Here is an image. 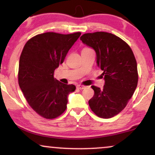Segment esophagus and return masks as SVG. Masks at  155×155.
I'll use <instances>...</instances> for the list:
<instances>
[{
  "label": "esophagus",
  "instance_id": "obj_1",
  "mask_svg": "<svg viewBox=\"0 0 155 155\" xmlns=\"http://www.w3.org/2000/svg\"><path fill=\"white\" fill-rule=\"evenodd\" d=\"M86 87L85 86H82V85H77L76 86V88L79 89V90H83V89H84Z\"/></svg>",
  "mask_w": 155,
  "mask_h": 155
}]
</instances>
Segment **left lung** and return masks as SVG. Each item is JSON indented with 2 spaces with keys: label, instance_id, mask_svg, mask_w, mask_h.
Returning a JSON list of instances; mask_svg holds the SVG:
<instances>
[{
  "label": "left lung",
  "instance_id": "8db88e82",
  "mask_svg": "<svg viewBox=\"0 0 155 155\" xmlns=\"http://www.w3.org/2000/svg\"><path fill=\"white\" fill-rule=\"evenodd\" d=\"M80 40L95 50L97 67L104 71V88L92 86L95 93L89 106L99 117L111 118L124 109L137 87L136 58L128 44L112 33H85Z\"/></svg>",
  "mask_w": 155,
  "mask_h": 155
}]
</instances>
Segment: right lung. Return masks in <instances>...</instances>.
I'll return each mask as SVG.
<instances>
[{
	"mask_svg": "<svg viewBox=\"0 0 155 155\" xmlns=\"http://www.w3.org/2000/svg\"><path fill=\"white\" fill-rule=\"evenodd\" d=\"M81 33L60 34L48 32L33 37L25 44L19 63L18 81L31 107L46 119L59 117L66 109L69 94L76 86L54 78L69 49Z\"/></svg>",
	"mask_w": 155,
	"mask_h": 155,
	"instance_id": "1",
	"label": "right lung"
}]
</instances>
